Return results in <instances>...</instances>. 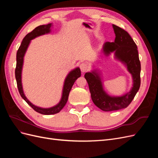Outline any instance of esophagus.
Returning <instances> with one entry per match:
<instances>
[{"label": "esophagus", "instance_id": "esophagus-1", "mask_svg": "<svg viewBox=\"0 0 158 158\" xmlns=\"http://www.w3.org/2000/svg\"><path fill=\"white\" fill-rule=\"evenodd\" d=\"M80 69L82 71V73H85L88 70V66L85 63H82L80 65Z\"/></svg>", "mask_w": 158, "mask_h": 158}]
</instances>
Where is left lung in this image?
I'll return each instance as SVG.
<instances>
[{"mask_svg": "<svg viewBox=\"0 0 158 158\" xmlns=\"http://www.w3.org/2000/svg\"><path fill=\"white\" fill-rule=\"evenodd\" d=\"M115 39L114 42H106L103 52L106 56L114 52V58L126 66L132 77V87L121 96H111L103 87L102 78L98 70L88 72L84 75L87 80L94 103L104 111H117L127 107L135 98L140 86V62L137 46L128 33L113 24Z\"/></svg>", "mask_w": 158, "mask_h": 158, "instance_id": "left-lung-1", "label": "left lung"}]
</instances>
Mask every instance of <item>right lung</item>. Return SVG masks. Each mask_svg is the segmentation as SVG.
I'll use <instances>...</instances> for the list:
<instances>
[{
  "label": "right lung",
  "instance_id": "right-lung-1",
  "mask_svg": "<svg viewBox=\"0 0 158 158\" xmlns=\"http://www.w3.org/2000/svg\"><path fill=\"white\" fill-rule=\"evenodd\" d=\"M51 26L52 23H49V24L47 25H41L37 26L32 31L27 33L23 39L22 44L20 47H19L16 53V67L15 69V76L19 93H20L21 97L25 100L30 106H31L36 112L43 114H53L60 111V110L64 107L66 102L68 101L69 93L74 83L81 76V71L79 67L76 68L75 69L70 72L69 74L66 76L64 80L60 101L58 104H56V106L52 107L42 108L35 106V105L31 103L26 97L24 93H23L22 83V71L23 64V57H24L25 53L28 46H29L30 44L31 40L35 39V37L38 36L50 33Z\"/></svg>",
  "mask_w": 158,
  "mask_h": 158
}]
</instances>
